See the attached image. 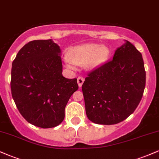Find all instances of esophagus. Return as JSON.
Wrapping results in <instances>:
<instances>
[{
  "mask_svg": "<svg viewBox=\"0 0 159 159\" xmlns=\"http://www.w3.org/2000/svg\"><path fill=\"white\" fill-rule=\"evenodd\" d=\"M77 81H78V86H79V87H81V86H82V84H83L84 81V78H82V77L78 78Z\"/></svg>",
  "mask_w": 159,
  "mask_h": 159,
  "instance_id": "esophagus-1",
  "label": "esophagus"
}]
</instances>
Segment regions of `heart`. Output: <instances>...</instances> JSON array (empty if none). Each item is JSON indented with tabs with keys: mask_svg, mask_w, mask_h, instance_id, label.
Segmentation results:
<instances>
[{
	"mask_svg": "<svg viewBox=\"0 0 159 159\" xmlns=\"http://www.w3.org/2000/svg\"><path fill=\"white\" fill-rule=\"evenodd\" d=\"M110 56V50L105 45L90 43L78 46L71 50L66 63L69 68H75V63H84L88 61L91 67L102 65L107 61Z\"/></svg>",
	"mask_w": 159,
	"mask_h": 159,
	"instance_id": "b5f03b06",
	"label": "heart"
}]
</instances>
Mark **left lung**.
Instances as JSON below:
<instances>
[{
  "label": "left lung",
  "mask_w": 159,
  "mask_h": 159,
  "mask_svg": "<svg viewBox=\"0 0 159 159\" xmlns=\"http://www.w3.org/2000/svg\"><path fill=\"white\" fill-rule=\"evenodd\" d=\"M145 85L141 54L126 41L111 61L87 74L82 85L87 117L102 125L123 121L138 106Z\"/></svg>",
  "instance_id": "8db88e82"
}]
</instances>
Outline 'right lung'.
<instances>
[{"label":"right lung","mask_w":159,"mask_h":159,"mask_svg":"<svg viewBox=\"0 0 159 159\" xmlns=\"http://www.w3.org/2000/svg\"><path fill=\"white\" fill-rule=\"evenodd\" d=\"M61 49L52 39L34 40L12 62L11 93L20 114L32 125L53 128L63 122L65 107L78 89L77 78L62 75Z\"/></svg>","instance_id":"add662e5"}]
</instances>
